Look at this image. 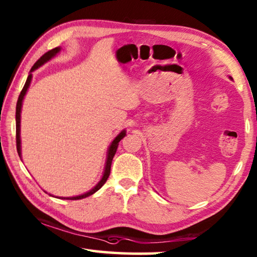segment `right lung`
Here are the masks:
<instances>
[{
    "instance_id": "add662e5",
    "label": "right lung",
    "mask_w": 257,
    "mask_h": 257,
    "mask_svg": "<svg viewBox=\"0 0 257 257\" xmlns=\"http://www.w3.org/2000/svg\"><path fill=\"white\" fill-rule=\"evenodd\" d=\"M60 47H55V49L51 50L49 52H46V53L41 56V59L37 61L36 63L34 64L33 68L30 69V72L28 75L27 80H26V84L24 86L23 90H21V93L18 97V102H17V106H16V141H17V151H18V154L21 159V139H20V113H21V107H23V101H24V97L26 93H27V90L29 88V85H30V81H32V78L33 75L32 72L34 70H36L37 68H40L43 64L46 63L47 61H50L52 58H54V56L59 53L60 52ZM125 136V130H122L118 136H116L114 139H113V142L111 143L110 147H108L107 150V158H106V162H105V169H104V173H103V177L102 179L98 181V184L94 187L93 189H90L89 191H87V193L79 195V196H73V197H61L62 199H71V201H76V199H81V198H85V197H88L90 195H93L94 193H96V191L101 188V187L105 184L108 176H110V171H111V163H112V160H113V156H114L116 149H118V145H119V142Z\"/></svg>"
}]
</instances>
